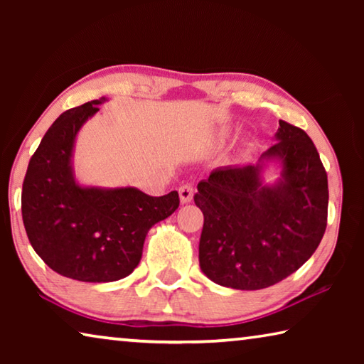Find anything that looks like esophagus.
Instances as JSON below:
<instances>
[{"label": "esophagus", "instance_id": "obj_1", "mask_svg": "<svg viewBox=\"0 0 364 364\" xmlns=\"http://www.w3.org/2000/svg\"><path fill=\"white\" fill-rule=\"evenodd\" d=\"M178 193H180L181 204H188V202L193 200V197H194V188H193V184H189V183L181 184L180 189H178Z\"/></svg>", "mask_w": 364, "mask_h": 364}]
</instances>
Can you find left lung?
<instances>
[{
    "instance_id": "8db88e82",
    "label": "left lung",
    "mask_w": 364,
    "mask_h": 364,
    "mask_svg": "<svg viewBox=\"0 0 364 364\" xmlns=\"http://www.w3.org/2000/svg\"><path fill=\"white\" fill-rule=\"evenodd\" d=\"M276 143L245 167H218L197 184L204 213L199 264L208 279L258 291L286 279L318 249L328 225V175L310 136L279 120ZM268 159L283 171L274 185L259 173Z\"/></svg>"
}]
</instances>
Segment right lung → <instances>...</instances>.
<instances>
[{"label": "right lung", "instance_id": "1", "mask_svg": "<svg viewBox=\"0 0 364 364\" xmlns=\"http://www.w3.org/2000/svg\"><path fill=\"white\" fill-rule=\"evenodd\" d=\"M104 101L59 115L30 159L22 184V220L33 250L56 273L83 282L130 274L147 231L180 205L176 191L152 197L136 188H83L75 181L77 133Z\"/></svg>", "mask_w": 364, "mask_h": 364}]
</instances>
